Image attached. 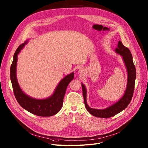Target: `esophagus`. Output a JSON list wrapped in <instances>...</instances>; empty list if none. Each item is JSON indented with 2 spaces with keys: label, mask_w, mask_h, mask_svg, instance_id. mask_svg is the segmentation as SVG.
Listing matches in <instances>:
<instances>
[{
  "label": "esophagus",
  "mask_w": 148,
  "mask_h": 148,
  "mask_svg": "<svg viewBox=\"0 0 148 148\" xmlns=\"http://www.w3.org/2000/svg\"><path fill=\"white\" fill-rule=\"evenodd\" d=\"M78 70H79V71L80 73L82 72V67H79Z\"/></svg>",
  "instance_id": "34e87169"
}]
</instances>
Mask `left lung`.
I'll return each instance as SVG.
<instances>
[{"label": "left lung", "mask_w": 148, "mask_h": 148, "mask_svg": "<svg viewBox=\"0 0 148 148\" xmlns=\"http://www.w3.org/2000/svg\"><path fill=\"white\" fill-rule=\"evenodd\" d=\"M115 51L117 54H120L122 57V59L127 70V86H126L124 95L118 101L105 109L97 110L89 107L87 103V90L85 86L82 84V94L85 107L88 112L94 116L108 118L115 116L128 107L133 97L135 88V81L136 79V69L133 62L132 54L128 48L124 46L121 41H118V47L115 49Z\"/></svg>", "instance_id": "obj_1"}]
</instances>
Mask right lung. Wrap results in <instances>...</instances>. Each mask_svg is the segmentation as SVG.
<instances>
[{
	"label": "right lung",
	"instance_id": "1",
	"mask_svg": "<svg viewBox=\"0 0 148 148\" xmlns=\"http://www.w3.org/2000/svg\"><path fill=\"white\" fill-rule=\"evenodd\" d=\"M28 40L20 45L13 56V60L10 67V79L15 98L20 106L29 112L40 116H50L58 113L63 103V99L69 84L73 79L74 74L72 73L62 78L57 86L54 93L50 97L37 99L32 98L21 90L16 77L17 55L25 46Z\"/></svg>",
	"mask_w": 148,
	"mask_h": 148
}]
</instances>
